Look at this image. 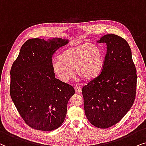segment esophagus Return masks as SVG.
I'll return each mask as SVG.
<instances>
[{"instance_id": "obj_1", "label": "esophagus", "mask_w": 146, "mask_h": 146, "mask_svg": "<svg viewBox=\"0 0 146 146\" xmlns=\"http://www.w3.org/2000/svg\"><path fill=\"white\" fill-rule=\"evenodd\" d=\"M74 88H75V91H76V93H80L81 91V87H79V86H77V85L74 86Z\"/></svg>"}]
</instances>
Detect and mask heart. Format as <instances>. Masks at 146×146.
I'll return each mask as SVG.
<instances>
[{
    "label": "heart",
    "instance_id": "1",
    "mask_svg": "<svg viewBox=\"0 0 146 146\" xmlns=\"http://www.w3.org/2000/svg\"><path fill=\"white\" fill-rule=\"evenodd\" d=\"M102 53L98 46L83 43L71 46L53 60L54 73L63 82H67L73 77V69L83 80H91L100 74L103 67Z\"/></svg>",
    "mask_w": 146,
    "mask_h": 146
}]
</instances>
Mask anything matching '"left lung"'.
Wrapping results in <instances>:
<instances>
[{"instance_id":"obj_1","label":"left lung","mask_w":146,"mask_h":146,"mask_svg":"<svg viewBox=\"0 0 146 146\" xmlns=\"http://www.w3.org/2000/svg\"><path fill=\"white\" fill-rule=\"evenodd\" d=\"M107 54L101 74L82 88L85 115L98 128L118 123L131 109L135 98L137 75L131 50L124 38L103 36Z\"/></svg>"}]
</instances>
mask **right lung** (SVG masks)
<instances>
[{
  "instance_id": "add662e5",
  "label": "right lung",
  "mask_w": 146,
  "mask_h": 146,
  "mask_svg": "<svg viewBox=\"0 0 146 146\" xmlns=\"http://www.w3.org/2000/svg\"><path fill=\"white\" fill-rule=\"evenodd\" d=\"M69 40L31 38L21 46L11 69L10 94L27 125L49 131L60 127L67 115L73 86L55 78L52 56Z\"/></svg>"
}]
</instances>
